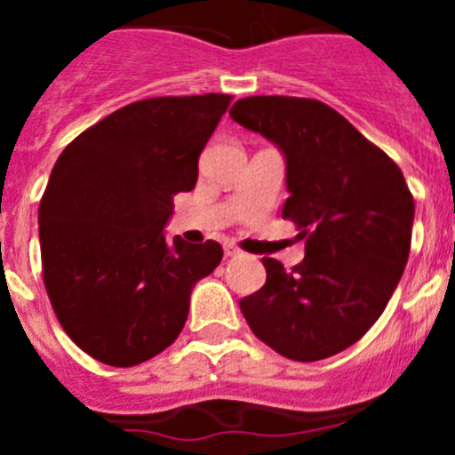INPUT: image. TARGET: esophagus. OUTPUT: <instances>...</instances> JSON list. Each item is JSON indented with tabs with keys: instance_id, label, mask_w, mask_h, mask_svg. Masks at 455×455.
<instances>
[{
	"instance_id": "obj_1",
	"label": "esophagus",
	"mask_w": 455,
	"mask_h": 455,
	"mask_svg": "<svg viewBox=\"0 0 455 455\" xmlns=\"http://www.w3.org/2000/svg\"><path fill=\"white\" fill-rule=\"evenodd\" d=\"M241 251L236 246H232V243H225V257H239Z\"/></svg>"
}]
</instances>
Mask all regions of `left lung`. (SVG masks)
Listing matches in <instances>:
<instances>
[{"mask_svg": "<svg viewBox=\"0 0 455 455\" xmlns=\"http://www.w3.org/2000/svg\"><path fill=\"white\" fill-rule=\"evenodd\" d=\"M230 116L283 150V219L305 239L291 271L264 257L267 283L241 299V312L257 339L289 360L335 355L376 323L403 275L415 219L403 172L319 100L252 95Z\"/></svg>", "mask_w": 455, "mask_h": 455, "instance_id": "8db88e82", "label": "left lung"}]
</instances>
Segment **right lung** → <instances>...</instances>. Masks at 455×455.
Masks as SVG:
<instances>
[{
    "mask_svg": "<svg viewBox=\"0 0 455 455\" xmlns=\"http://www.w3.org/2000/svg\"><path fill=\"white\" fill-rule=\"evenodd\" d=\"M230 95L127 104L72 140L38 209L43 280L63 331L88 355L134 367L182 332L193 284L223 259L216 241L166 239L172 196L198 182V156Z\"/></svg>",
    "mask_w": 455,
    "mask_h": 455,
    "instance_id": "right-lung-1",
    "label": "right lung"
}]
</instances>
